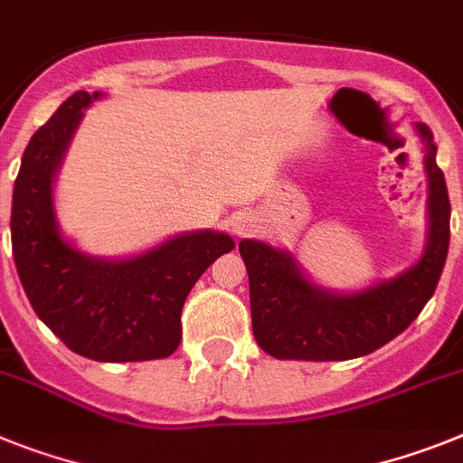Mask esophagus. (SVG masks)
Listing matches in <instances>:
<instances>
[{
	"instance_id": "34e87169",
	"label": "esophagus",
	"mask_w": 463,
	"mask_h": 463,
	"mask_svg": "<svg viewBox=\"0 0 463 463\" xmlns=\"http://www.w3.org/2000/svg\"><path fill=\"white\" fill-rule=\"evenodd\" d=\"M234 232H236V234H243V232H246V224H236Z\"/></svg>"
}]
</instances>
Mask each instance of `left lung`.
<instances>
[{
  "instance_id": "8db88e82",
  "label": "left lung",
  "mask_w": 463,
  "mask_h": 463,
  "mask_svg": "<svg viewBox=\"0 0 463 463\" xmlns=\"http://www.w3.org/2000/svg\"><path fill=\"white\" fill-rule=\"evenodd\" d=\"M429 173V246L398 279L358 295H330L299 274L286 252L260 241H241L250 279L252 335L274 358L349 361L384 346L421 314L436 292L449 248V196L436 164V142L420 124Z\"/></svg>"
}]
</instances>
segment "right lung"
<instances>
[{"label": "right lung", "instance_id": "right-lung-1", "mask_svg": "<svg viewBox=\"0 0 463 463\" xmlns=\"http://www.w3.org/2000/svg\"><path fill=\"white\" fill-rule=\"evenodd\" d=\"M100 93L77 90L33 136L11 205L15 269L34 314L74 354L102 363L168 358L183 339L184 299L220 255L224 234H184L126 262H100L70 248L55 229L51 180L81 118Z\"/></svg>", "mask_w": 463, "mask_h": 463}]
</instances>
